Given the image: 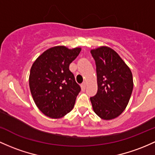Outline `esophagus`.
Listing matches in <instances>:
<instances>
[{
	"mask_svg": "<svg viewBox=\"0 0 155 155\" xmlns=\"http://www.w3.org/2000/svg\"><path fill=\"white\" fill-rule=\"evenodd\" d=\"M81 90H82L83 91L85 90V88H86V83L85 82H83L82 84H81Z\"/></svg>",
	"mask_w": 155,
	"mask_h": 155,
	"instance_id": "esophagus-1",
	"label": "esophagus"
}]
</instances>
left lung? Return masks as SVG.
<instances>
[{
	"label": "left lung",
	"instance_id": "1",
	"mask_svg": "<svg viewBox=\"0 0 155 155\" xmlns=\"http://www.w3.org/2000/svg\"><path fill=\"white\" fill-rule=\"evenodd\" d=\"M91 53L96 62L98 91L90 99L98 116L111 120L119 116L128 104L133 90L132 74L113 49L101 46Z\"/></svg>",
	"mask_w": 155,
	"mask_h": 155
}]
</instances>
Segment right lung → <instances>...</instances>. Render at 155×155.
Returning a JSON list of instances; mask_svg holds the SVG:
<instances>
[{"label":"right lung","instance_id":"right-lung-1","mask_svg":"<svg viewBox=\"0 0 155 155\" xmlns=\"http://www.w3.org/2000/svg\"><path fill=\"white\" fill-rule=\"evenodd\" d=\"M81 48L52 47L44 51L31 68L29 87L39 110L51 118H60L74 108L81 87L69 65Z\"/></svg>","mask_w":155,"mask_h":155}]
</instances>
